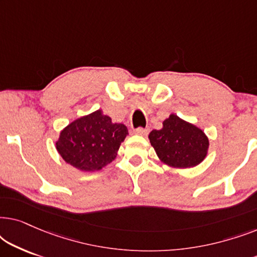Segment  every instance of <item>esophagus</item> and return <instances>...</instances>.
Instances as JSON below:
<instances>
[{"label":"esophagus","instance_id":"esophagus-1","mask_svg":"<svg viewBox=\"0 0 257 257\" xmlns=\"http://www.w3.org/2000/svg\"><path fill=\"white\" fill-rule=\"evenodd\" d=\"M133 133H135V135H137V136H146L147 133H149V130L139 127V128L135 130V131H133Z\"/></svg>","mask_w":257,"mask_h":257}]
</instances>
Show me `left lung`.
Wrapping results in <instances>:
<instances>
[{
  "label": "left lung",
  "mask_w": 257,
  "mask_h": 257,
  "mask_svg": "<svg viewBox=\"0 0 257 257\" xmlns=\"http://www.w3.org/2000/svg\"><path fill=\"white\" fill-rule=\"evenodd\" d=\"M149 138L159 159L171 167H194L208 152L209 142L202 130L173 113L165 119L163 128L153 130Z\"/></svg>",
  "instance_id": "8db88e82"
}]
</instances>
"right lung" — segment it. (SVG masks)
<instances>
[{
  "instance_id": "add662e5",
  "label": "right lung",
  "mask_w": 257,
  "mask_h": 257,
  "mask_svg": "<svg viewBox=\"0 0 257 257\" xmlns=\"http://www.w3.org/2000/svg\"><path fill=\"white\" fill-rule=\"evenodd\" d=\"M127 135L124 124L112 122L108 115L97 110L66 126L56 142V149L77 170L94 172L115 159Z\"/></svg>"
}]
</instances>
